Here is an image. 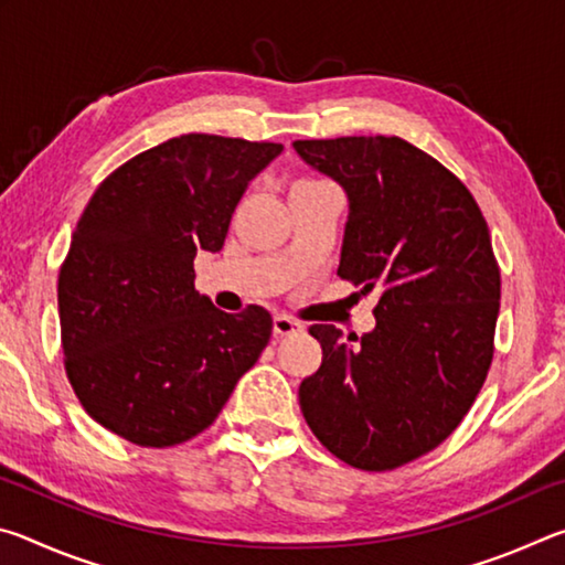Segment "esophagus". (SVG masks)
<instances>
[{
	"label": "esophagus",
	"instance_id": "obj_1",
	"mask_svg": "<svg viewBox=\"0 0 565 565\" xmlns=\"http://www.w3.org/2000/svg\"><path fill=\"white\" fill-rule=\"evenodd\" d=\"M303 327L296 319H291V317H284V313H279V317L274 319V333L276 337H291V333H296V331H301Z\"/></svg>",
	"mask_w": 565,
	"mask_h": 565
}]
</instances>
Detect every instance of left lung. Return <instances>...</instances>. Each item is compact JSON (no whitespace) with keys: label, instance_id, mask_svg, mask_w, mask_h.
<instances>
[{"label":"left lung","instance_id":"8db88e82","mask_svg":"<svg viewBox=\"0 0 565 565\" xmlns=\"http://www.w3.org/2000/svg\"><path fill=\"white\" fill-rule=\"evenodd\" d=\"M294 149L349 194L339 276L379 291L361 339L309 329L323 356L299 386L301 414L343 463L394 471L444 444L489 376L501 306L489 224L454 171L401 137Z\"/></svg>","mask_w":565,"mask_h":565}]
</instances>
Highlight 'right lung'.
I'll list each match as a JSON object with an SVG mask.
<instances>
[{
    "instance_id": "obj_1",
    "label": "right lung",
    "mask_w": 565,
    "mask_h": 565,
    "mask_svg": "<svg viewBox=\"0 0 565 565\" xmlns=\"http://www.w3.org/2000/svg\"><path fill=\"white\" fill-rule=\"evenodd\" d=\"M284 147L181 134L114 169L76 222L60 269L64 371L84 411L147 448L209 428L269 343L262 306L214 309L194 289L259 171Z\"/></svg>"
}]
</instances>
